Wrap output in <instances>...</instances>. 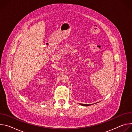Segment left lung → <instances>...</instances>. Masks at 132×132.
<instances>
[{"label": "left lung", "instance_id": "1", "mask_svg": "<svg viewBox=\"0 0 132 132\" xmlns=\"http://www.w3.org/2000/svg\"><path fill=\"white\" fill-rule=\"evenodd\" d=\"M80 104V105H82V106H85L90 105V104Z\"/></svg>", "mask_w": 132, "mask_h": 132}]
</instances>
